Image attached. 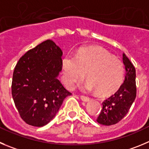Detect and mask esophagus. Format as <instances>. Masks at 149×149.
<instances>
[{
	"label": "esophagus",
	"instance_id": "esophagus-1",
	"mask_svg": "<svg viewBox=\"0 0 149 149\" xmlns=\"http://www.w3.org/2000/svg\"><path fill=\"white\" fill-rule=\"evenodd\" d=\"M80 98L81 99V101H84V102H87V101H89L90 100V98H89V97L84 96V95H81V96H80Z\"/></svg>",
	"mask_w": 149,
	"mask_h": 149
}]
</instances>
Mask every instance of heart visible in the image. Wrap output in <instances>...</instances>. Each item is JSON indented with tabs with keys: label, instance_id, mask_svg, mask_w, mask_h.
I'll return each mask as SVG.
<instances>
[{
	"label": "heart",
	"instance_id": "heart-1",
	"mask_svg": "<svg viewBox=\"0 0 149 149\" xmlns=\"http://www.w3.org/2000/svg\"><path fill=\"white\" fill-rule=\"evenodd\" d=\"M62 79L68 88H73L85 76L84 89L95 90L100 95L112 94L120 87L124 77V65L118 58L100 47H87L76 56L68 54L63 58Z\"/></svg>",
	"mask_w": 149,
	"mask_h": 149
}]
</instances>
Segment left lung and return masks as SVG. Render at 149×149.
Masks as SVG:
<instances>
[{"instance_id":"1","label":"left lung","mask_w":149,"mask_h":149,"mask_svg":"<svg viewBox=\"0 0 149 149\" xmlns=\"http://www.w3.org/2000/svg\"><path fill=\"white\" fill-rule=\"evenodd\" d=\"M123 62L126 72L125 80L117 92L103 101L102 110L96 120L100 124L110 126L120 121L128 113L136 98L135 68L124 54Z\"/></svg>"}]
</instances>
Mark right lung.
<instances>
[{"label":"right lung","mask_w":149,"mask_h":149,"mask_svg":"<svg viewBox=\"0 0 149 149\" xmlns=\"http://www.w3.org/2000/svg\"><path fill=\"white\" fill-rule=\"evenodd\" d=\"M62 55L60 48L47 40L28 51L15 66L12 98L20 118L29 125L40 127L49 123L72 94L57 79Z\"/></svg>","instance_id":"1"}]
</instances>
